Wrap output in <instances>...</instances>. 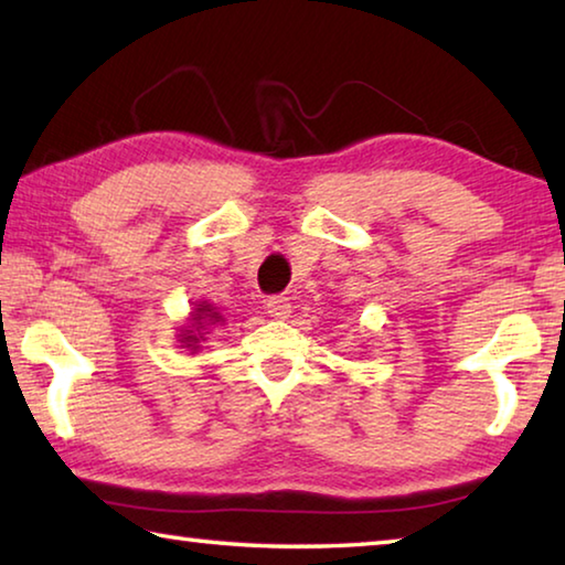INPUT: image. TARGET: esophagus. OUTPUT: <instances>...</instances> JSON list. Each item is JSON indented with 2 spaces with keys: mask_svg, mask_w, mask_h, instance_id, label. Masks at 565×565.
Instances as JSON below:
<instances>
[{
  "mask_svg": "<svg viewBox=\"0 0 565 565\" xmlns=\"http://www.w3.org/2000/svg\"><path fill=\"white\" fill-rule=\"evenodd\" d=\"M266 313H269L271 319H289L291 303L286 296H271V299H266Z\"/></svg>",
  "mask_w": 565,
  "mask_h": 565,
  "instance_id": "esophagus-1",
  "label": "esophagus"
}]
</instances>
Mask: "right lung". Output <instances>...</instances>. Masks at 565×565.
Returning a JSON list of instances; mask_svg holds the SVG:
<instances>
[{"label":"right lung","mask_w":565,"mask_h":565,"mask_svg":"<svg viewBox=\"0 0 565 565\" xmlns=\"http://www.w3.org/2000/svg\"><path fill=\"white\" fill-rule=\"evenodd\" d=\"M191 321H194V323H191V327H186L184 333H181V343H184L186 349H194L196 351L199 349V341L204 339L202 331L222 321V313H218L212 303H204L202 301V303H196L194 313H191Z\"/></svg>","instance_id":"obj_1"}]
</instances>
